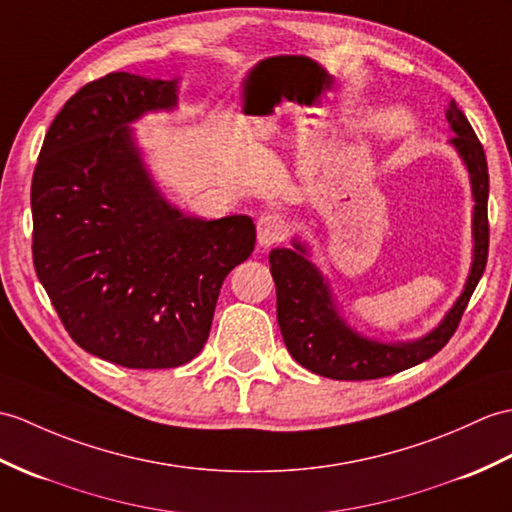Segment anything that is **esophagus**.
<instances>
[{
	"instance_id": "obj_1",
	"label": "esophagus",
	"mask_w": 512,
	"mask_h": 512,
	"mask_svg": "<svg viewBox=\"0 0 512 512\" xmlns=\"http://www.w3.org/2000/svg\"><path fill=\"white\" fill-rule=\"evenodd\" d=\"M288 235V218L281 213H266L257 220V242L259 246H272Z\"/></svg>"
}]
</instances>
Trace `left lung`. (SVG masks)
<instances>
[{
	"instance_id": "obj_1",
	"label": "left lung",
	"mask_w": 512,
	"mask_h": 512,
	"mask_svg": "<svg viewBox=\"0 0 512 512\" xmlns=\"http://www.w3.org/2000/svg\"><path fill=\"white\" fill-rule=\"evenodd\" d=\"M445 115L456 135L449 144L467 165L475 200L473 261L465 290L445 314L441 325L434 327L430 334L410 342H379L360 336L340 318L329 283L307 259V246L303 242L294 240V248H275L268 259L277 285V320L285 347L307 371L329 379H351V382L388 377L430 360L458 329L489 257V216H486L489 168H486L482 144L454 100L449 102Z\"/></svg>"
}]
</instances>
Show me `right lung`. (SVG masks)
<instances>
[{"label":"right lung","instance_id":"1","mask_svg":"<svg viewBox=\"0 0 512 512\" xmlns=\"http://www.w3.org/2000/svg\"><path fill=\"white\" fill-rule=\"evenodd\" d=\"M178 80L106 74L71 95L32 176V259L78 347L126 368H174L205 347L229 272L251 257L248 216L170 205L133 124L172 111Z\"/></svg>","mask_w":512,"mask_h":512}]
</instances>
